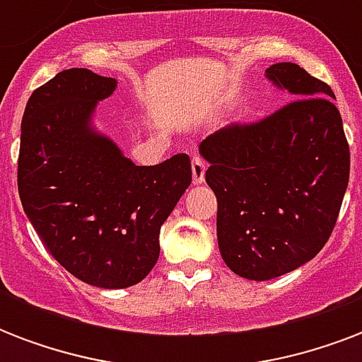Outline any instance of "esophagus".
I'll return each mask as SVG.
<instances>
[{
	"instance_id": "1",
	"label": "esophagus",
	"mask_w": 362,
	"mask_h": 362,
	"mask_svg": "<svg viewBox=\"0 0 362 362\" xmlns=\"http://www.w3.org/2000/svg\"><path fill=\"white\" fill-rule=\"evenodd\" d=\"M204 173H206V163H204L203 159L199 158V156H195L192 161V180L195 186H199V184H203L204 182Z\"/></svg>"
}]
</instances>
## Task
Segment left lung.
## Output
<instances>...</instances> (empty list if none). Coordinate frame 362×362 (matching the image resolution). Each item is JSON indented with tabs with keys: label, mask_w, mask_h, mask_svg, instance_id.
I'll return each mask as SVG.
<instances>
[{
	"label": "left lung",
	"mask_w": 362,
	"mask_h": 362,
	"mask_svg": "<svg viewBox=\"0 0 362 362\" xmlns=\"http://www.w3.org/2000/svg\"><path fill=\"white\" fill-rule=\"evenodd\" d=\"M264 76L293 101L252 125L206 136V184L218 199V246L246 280L284 276L314 259L331 237L349 180V146L334 93L297 64Z\"/></svg>",
	"instance_id": "left-lung-1"
}]
</instances>
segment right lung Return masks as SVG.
Listing matches in <instances>:
<instances>
[{
    "label": "right lung",
    "instance_id": "right-lung-1",
    "mask_svg": "<svg viewBox=\"0 0 362 362\" xmlns=\"http://www.w3.org/2000/svg\"><path fill=\"white\" fill-rule=\"evenodd\" d=\"M116 86L90 69L62 71L31 93L20 127L18 193L28 220L65 270L103 289L146 278L161 226L192 184L186 153L141 167L98 131V103Z\"/></svg>",
    "mask_w": 362,
    "mask_h": 362
}]
</instances>
